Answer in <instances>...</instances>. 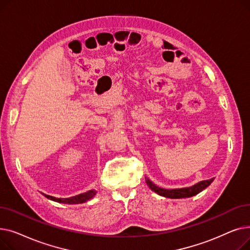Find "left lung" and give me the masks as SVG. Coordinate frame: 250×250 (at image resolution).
Wrapping results in <instances>:
<instances>
[{"mask_svg": "<svg viewBox=\"0 0 250 250\" xmlns=\"http://www.w3.org/2000/svg\"><path fill=\"white\" fill-rule=\"evenodd\" d=\"M214 181V178L208 179V180H203L200 181L196 185L190 187V188H176V189H165L161 188L159 187H157L156 185L146 178V182L148 187L155 191L156 193H158L162 196H165V198H170V199H183V198H190V196H193L195 194L200 193L202 190L207 188L211 183Z\"/></svg>", "mask_w": 250, "mask_h": 250, "instance_id": "left-lung-1", "label": "left lung"}]
</instances>
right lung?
<instances>
[{
  "label": "right lung",
  "mask_w": 250,
  "mask_h": 250,
  "mask_svg": "<svg viewBox=\"0 0 250 250\" xmlns=\"http://www.w3.org/2000/svg\"><path fill=\"white\" fill-rule=\"evenodd\" d=\"M96 191L95 190H89L85 193H81L79 195L76 196H72V198H68V199H57L55 196H51L48 194H44L47 199L52 200V201H56L58 203H62V204H82L85 203L87 201H89L90 199L93 198L95 195Z\"/></svg>",
  "instance_id": "obj_1"
}]
</instances>
